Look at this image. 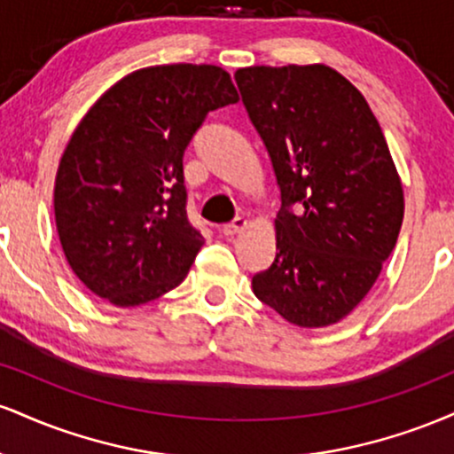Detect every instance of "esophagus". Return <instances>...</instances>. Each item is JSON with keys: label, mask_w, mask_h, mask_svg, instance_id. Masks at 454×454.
Wrapping results in <instances>:
<instances>
[{"label": "esophagus", "mask_w": 454, "mask_h": 454, "mask_svg": "<svg viewBox=\"0 0 454 454\" xmlns=\"http://www.w3.org/2000/svg\"><path fill=\"white\" fill-rule=\"evenodd\" d=\"M245 226H247V220H245V217H234V220H232L231 223H223L222 232L226 234V237H232V234L241 232Z\"/></svg>", "instance_id": "34e87169"}]
</instances>
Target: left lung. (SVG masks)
I'll return each mask as SVG.
<instances>
[{
	"instance_id": "1",
	"label": "left lung",
	"mask_w": 454,
	"mask_h": 454,
	"mask_svg": "<svg viewBox=\"0 0 454 454\" xmlns=\"http://www.w3.org/2000/svg\"><path fill=\"white\" fill-rule=\"evenodd\" d=\"M281 192L278 254L254 294L303 328L340 322L367 296L403 222V187L363 93L322 64L234 74Z\"/></svg>"
}]
</instances>
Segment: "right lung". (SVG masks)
Segmentation results:
<instances>
[{
  "mask_svg": "<svg viewBox=\"0 0 454 454\" xmlns=\"http://www.w3.org/2000/svg\"><path fill=\"white\" fill-rule=\"evenodd\" d=\"M239 102L217 66H151L90 108L61 155L55 223L72 270L117 307L179 286L202 247L187 220L184 153L205 117Z\"/></svg>",
  "mask_w": 454,
  "mask_h": 454,
  "instance_id": "add662e5",
  "label": "right lung"
}]
</instances>
